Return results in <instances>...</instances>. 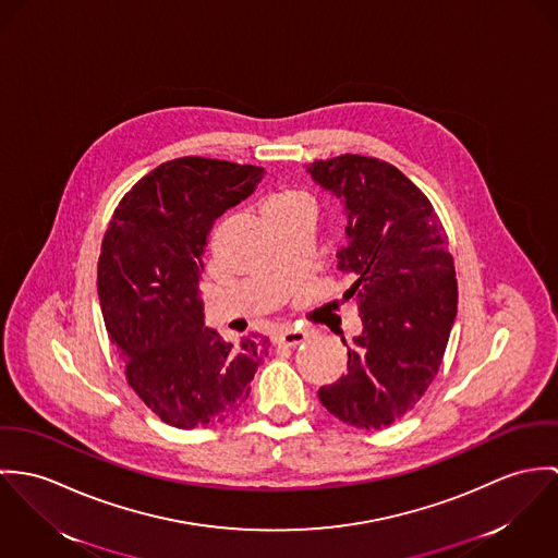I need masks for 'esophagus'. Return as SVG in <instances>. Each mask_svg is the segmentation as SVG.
Segmentation results:
<instances>
[{"label": "esophagus", "mask_w": 558, "mask_h": 558, "mask_svg": "<svg viewBox=\"0 0 558 558\" xmlns=\"http://www.w3.org/2000/svg\"><path fill=\"white\" fill-rule=\"evenodd\" d=\"M308 333L304 329H293V327H287V329H280L276 336H274V344H282V347H298L302 342H306Z\"/></svg>", "instance_id": "obj_1"}]
</instances>
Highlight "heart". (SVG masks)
I'll use <instances>...</instances> for the list:
<instances>
[{"label":"heart","mask_w":558,"mask_h":558,"mask_svg":"<svg viewBox=\"0 0 558 558\" xmlns=\"http://www.w3.org/2000/svg\"><path fill=\"white\" fill-rule=\"evenodd\" d=\"M298 203H308V198H306L304 194L282 190V192H276V194L269 196V201H267V211L282 209V207H291V205H298Z\"/></svg>","instance_id":"heart-1"}]
</instances>
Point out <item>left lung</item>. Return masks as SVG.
<instances>
[{
	"label": "left lung",
	"instance_id": "8db88e82",
	"mask_svg": "<svg viewBox=\"0 0 558 558\" xmlns=\"http://www.w3.org/2000/svg\"><path fill=\"white\" fill-rule=\"evenodd\" d=\"M306 171L344 205L347 246L336 256L355 282L342 300L355 302L364 327L349 371L320 387L318 400L349 426L387 428L426 393L456 320L447 235L428 196L383 160L344 154Z\"/></svg>",
	"mask_w": 558,
	"mask_h": 558
}]
</instances>
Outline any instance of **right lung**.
<instances>
[{"label":"right lung","mask_w":558,"mask_h":558,"mask_svg":"<svg viewBox=\"0 0 558 558\" xmlns=\"http://www.w3.org/2000/svg\"><path fill=\"white\" fill-rule=\"evenodd\" d=\"M260 180L252 165L165 162L125 194L105 233L98 298L107 333L130 387L169 426L227 420L267 355V338L252 333L233 347L205 327L198 291L214 222Z\"/></svg>","instance_id":"right-lung-1"}]
</instances>
